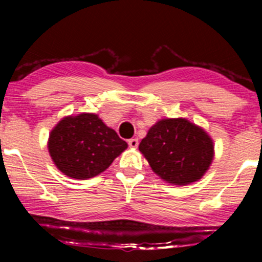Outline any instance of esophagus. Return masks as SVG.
<instances>
[{
  "instance_id": "1",
  "label": "esophagus",
  "mask_w": 262,
  "mask_h": 262,
  "mask_svg": "<svg viewBox=\"0 0 262 262\" xmlns=\"http://www.w3.org/2000/svg\"><path fill=\"white\" fill-rule=\"evenodd\" d=\"M128 144H129V147H130V148H137V147H138V139H137V138L129 139Z\"/></svg>"
}]
</instances>
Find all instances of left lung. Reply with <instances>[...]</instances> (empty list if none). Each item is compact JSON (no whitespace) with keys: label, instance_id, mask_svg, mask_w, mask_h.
<instances>
[{"label":"left lung","instance_id":"left-lung-1","mask_svg":"<svg viewBox=\"0 0 262 262\" xmlns=\"http://www.w3.org/2000/svg\"><path fill=\"white\" fill-rule=\"evenodd\" d=\"M139 150L156 175L179 186L199 181L214 158L209 134L185 118L158 120L142 139Z\"/></svg>","mask_w":262,"mask_h":262}]
</instances>
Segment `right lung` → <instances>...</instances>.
Returning <instances> with one entry per match:
<instances>
[{
    "mask_svg": "<svg viewBox=\"0 0 262 262\" xmlns=\"http://www.w3.org/2000/svg\"><path fill=\"white\" fill-rule=\"evenodd\" d=\"M128 148L114 129L97 114L81 113L64 116L52 129L48 150L63 175L87 180L104 172L113 161Z\"/></svg>",
    "mask_w": 262,
    "mask_h": 262,
    "instance_id": "add662e5",
    "label": "right lung"
}]
</instances>
